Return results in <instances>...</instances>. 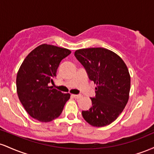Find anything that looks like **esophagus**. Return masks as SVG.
Listing matches in <instances>:
<instances>
[{"label": "esophagus", "mask_w": 154, "mask_h": 154, "mask_svg": "<svg viewBox=\"0 0 154 154\" xmlns=\"http://www.w3.org/2000/svg\"><path fill=\"white\" fill-rule=\"evenodd\" d=\"M72 96H73L75 98H77V99H78V98H80L81 95H75V94H73V95H72Z\"/></svg>", "instance_id": "34e87169"}]
</instances>
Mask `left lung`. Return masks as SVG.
<instances>
[{
  "label": "left lung",
  "mask_w": 154,
  "mask_h": 154,
  "mask_svg": "<svg viewBox=\"0 0 154 154\" xmlns=\"http://www.w3.org/2000/svg\"><path fill=\"white\" fill-rule=\"evenodd\" d=\"M75 56L91 80L96 84L92 106L82 111L83 118L93 127H104L117 119L126 106L130 90V75L120 56L103 48L77 50Z\"/></svg>",
  "instance_id": "left-lung-1"
}]
</instances>
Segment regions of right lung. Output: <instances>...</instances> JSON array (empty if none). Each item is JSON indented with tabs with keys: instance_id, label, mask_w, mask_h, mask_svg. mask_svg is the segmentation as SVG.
<instances>
[{
	"instance_id": "1",
	"label": "right lung",
	"mask_w": 154,
	"mask_h": 154,
	"mask_svg": "<svg viewBox=\"0 0 154 154\" xmlns=\"http://www.w3.org/2000/svg\"><path fill=\"white\" fill-rule=\"evenodd\" d=\"M71 51L42 44L26 56L17 75V91L26 112L34 119L48 122L61 115L69 93L49 87L56 77L61 61Z\"/></svg>"
}]
</instances>
